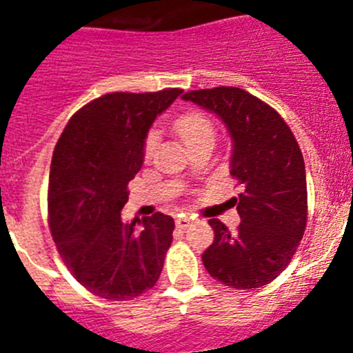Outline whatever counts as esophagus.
I'll use <instances>...</instances> for the list:
<instances>
[{
	"instance_id": "esophagus-1",
	"label": "esophagus",
	"mask_w": 353,
	"mask_h": 353,
	"mask_svg": "<svg viewBox=\"0 0 353 353\" xmlns=\"http://www.w3.org/2000/svg\"><path fill=\"white\" fill-rule=\"evenodd\" d=\"M174 224H176V228H180V230H185V228H189V224H191V217H189V215H180V217H176Z\"/></svg>"
}]
</instances>
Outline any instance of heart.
<instances>
[{"instance_id":"heart-1","label":"heart","mask_w":353,"mask_h":353,"mask_svg":"<svg viewBox=\"0 0 353 353\" xmlns=\"http://www.w3.org/2000/svg\"><path fill=\"white\" fill-rule=\"evenodd\" d=\"M174 130L183 141V145L189 148L198 143L210 141L214 143L215 139V125L214 121L207 117V114L199 113V111H189V113L180 114L173 123ZM159 143V134L155 130H150L145 138V145H143V154L146 159L154 155L155 148Z\"/></svg>"}]
</instances>
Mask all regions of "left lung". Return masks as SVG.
<instances>
[{
	"label": "left lung",
	"instance_id": "8db88e82",
	"mask_svg": "<svg viewBox=\"0 0 353 353\" xmlns=\"http://www.w3.org/2000/svg\"><path fill=\"white\" fill-rule=\"evenodd\" d=\"M215 113L233 139L230 173L242 192L232 198L240 215L232 233L219 219L203 265L228 288L252 290L274 281L292 261L307 223L305 168L297 139L276 109L235 86L183 93Z\"/></svg>",
	"mask_w": 353,
	"mask_h": 353
}]
</instances>
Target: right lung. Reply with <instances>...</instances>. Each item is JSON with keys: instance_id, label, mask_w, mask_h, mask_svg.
Wrapping results in <instances>:
<instances>
[{"instance_id": "right-lung-1", "label": "right lung", "mask_w": 353, "mask_h": 353, "mask_svg": "<svg viewBox=\"0 0 353 353\" xmlns=\"http://www.w3.org/2000/svg\"><path fill=\"white\" fill-rule=\"evenodd\" d=\"M180 88L114 92L68 120L54 146L48 191L56 249L84 288L108 301H130L154 288L173 240L174 221L121 223L129 185L143 166L146 132Z\"/></svg>"}]
</instances>
